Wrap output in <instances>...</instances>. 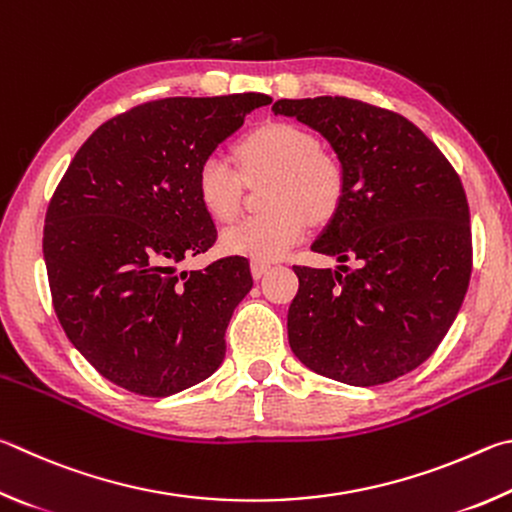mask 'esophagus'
Instances as JSON below:
<instances>
[{"instance_id": "34e87169", "label": "esophagus", "mask_w": 512, "mask_h": 512, "mask_svg": "<svg viewBox=\"0 0 512 512\" xmlns=\"http://www.w3.org/2000/svg\"><path fill=\"white\" fill-rule=\"evenodd\" d=\"M272 270V263L267 261H254L251 263V274H254V279H263V276Z\"/></svg>"}]
</instances>
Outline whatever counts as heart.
Here are the masks:
<instances>
[{
    "instance_id": "b5f03b06",
    "label": "heart",
    "mask_w": 512,
    "mask_h": 512,
    "mask_svg": "<svg viewBox=\"0 0 512 512\" xmlns=\"http://www.w3.org/2000/svg\"><path fill=\"white\" fill-rule=\"evenodd\" d=\"M242 173L270 177L265 206L270 211L231 224L220 245L227 254L272 261L306 236L310 220H328L344 195V170L319 150V139L294 123H267L238 146ZM197 195L213 218L231 220L242 204V177L229 159L209 155L195 175Z\"/></svg>"
}]
</instances>
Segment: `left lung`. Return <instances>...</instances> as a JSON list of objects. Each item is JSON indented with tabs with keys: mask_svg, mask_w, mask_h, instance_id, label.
Instances as JSON below:
<instances>
[{
	"mask_svg": "<svg viewBox=\"0 0 512 512\" xmlns=\"http://www.w3.org/2000/svg\"><path fill=\"white\" fill-rule=\"evenodd\" d=\"M324 137L344 195L312 251L355 267L294 265L292 353L310 371L375 387L423 364L459 315L472 272L470 209L459 175L414 123L344 96L283 98Z\"/></svg>",
	"mask_w": 512,
	"mask_h": 512,
	"instance_id": "8db88e82",
	"label": "left lung"
}]
</instances>
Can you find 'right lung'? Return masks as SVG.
<instances>
[{
    "label": "right lung",
    "mask_w": 512,
    "mask_h": 512,
    "mask_svg": "<svg viewBox=\"0 0 512 512\" xmlns=\"http://www.w3.org/2000/svg\"><path fill=\"white\" fill-rule=\"evenodd\" d=\"M265 94L161 98L105 121L71 159L44 218L42 251L62 330L94 369L139 396L209 378L251 290L249 261L177 272L218 231L197 195L202 159Z\"/></svg>",
    "instance_id": "add662e5"
}]
</instances>
